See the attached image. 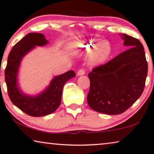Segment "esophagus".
I'll use <instances>...</instances> for the list:
<instances>
[{"label": "esophagus", "mask_w": 154, "mask_h": 154, "mask_svg": "<svg viewBox=\"0 0 154 154\" xmlns=\"http://www.w3.org/2000/svg\"><path fill=\"white\" fill-rule=\"evenodd\" d=\"M85 74V70L84 69H80L77 72V75L78 76H81V75H84Z\"/></svg>", "instance_id": "obj_1"}]
</instances>
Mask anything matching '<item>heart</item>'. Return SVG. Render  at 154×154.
Returning <instances> with one entry per match:
<instances>
[{"label": "heart", "mask_w": 154, "mask_h": 154, "mask_svg": "<svg viewBox=\"0 0 154 154\" xmlns=\"http://www.w3.org/2000/svg\"><path fill=\"white\" fill-rule=\"evenodd\" d=\"M74 48L80 53H89L88 62L91 66L105 62L111 51L109 43L97 39L78 41L74 43Z\"/></svg>", "instance_id": "heart-1"}]
</instances>
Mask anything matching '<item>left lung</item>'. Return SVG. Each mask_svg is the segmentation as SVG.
<instances>
[{"instance_id": "8db88e82", "label": "left lung", "mask_w": 154, "mask_h": 154, "mask_svg": "<svg viewBox=\"0 0 154 154\" xmlns=\"http://www.w3.org/2000/svg\"><path fill=\"white\" fill-rule=\"evenodd\" d=\"M120 36L128 50L88 75L87 103L91 109L107 115L122 113L140 97L148 72L141 43L127 34Z\"/></svg>"}]
</instances>
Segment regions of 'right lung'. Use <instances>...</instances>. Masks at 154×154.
Instances as JSON below:
<instances>
[{
	"label": "right lung",
	"instance_id": "obj_1",
	"mask_svg": "<svg viewBox=\"0 0 154 154\" xmlns=\"http://www.w3.org/2000/svg\"><path fill=\"white\" fill-rule=\"evenodd\" d=\"M48 43L43 34L29 33L13 46L8 55L5 70L8 95L14 105L30 116H46L56 111L60 105L65 84L76 76L73 70L56 76L44 91L35 96L22 91L18 84V72L22 58L36 46H44Z\"/></svg>",
	"mask_w": 154,
	"mask_h": 154
}]
</instances>
